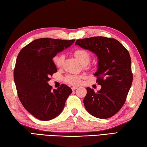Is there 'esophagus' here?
<instances>
[{
	"mask_svg": "<svg viewBox=\"0 0 147 147\" xmlns=\"http://www.w3.org/2000/svg\"><path fill=\"white\" fill-rule=\"evenodd\" d=\"M78 88V87H76V86H73L71 88V89H72V90L73 91H74V90H76V89Z\"/></svg>",
	"mask_w": 147,
	"mask_h": 147,
	"instance_id": "esophagus-1",
	"label": "esophagus"
}]
</instances>
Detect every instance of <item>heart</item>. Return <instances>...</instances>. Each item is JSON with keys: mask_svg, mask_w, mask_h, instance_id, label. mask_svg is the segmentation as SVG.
Instances as JSON below:
<instances>
[{"mask_svg": "<svg viewBox=\"0 0 147 147\" xmlns=\"http://www.w3.org/2000/svg\"><path fill=\"white\" fill-rule=\"evenodd\" d=\"M73 55L75 58L78 59V61L82 65L85 67H88V63L91 60V54L86 49H77L74 51ZM64 59V56L62 54L60 55H57L54 56L53 61V63L55 65L56 67H60L63 63ZM83 78L82 75H78V74H70L65 77L64 81L65 82L70 84L73 86H78L81 83L82 79Z\"/></svg>", "mask_w": 147, "mask_h": 147, "instance_id": "b5f03b06", "label": "heart"}]
</instances>
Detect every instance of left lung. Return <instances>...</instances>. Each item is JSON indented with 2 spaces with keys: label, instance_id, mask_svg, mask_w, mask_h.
I'll use <instances>...</instances> for the list:
<instances>
[{
  "label": "left lung",
  "instance_id": "left-lung-1",
  "mask_svg": "<svg viewBox=\"0 0 147 147\" xmlns=\"http://www.w3.org/2000/svg\"><path fill=\"white\" fill-rule=\"evenodd\" d=\"M75 45L93 52L98 58L94 76L102 88L97 92L87 88L85 108L95 117H111L124 105L132 84L130 54L117 39L102 36L77 39Z\"/></svg>",
  "mask_w": 147,
  "mask_h": 147
}]
</instances>
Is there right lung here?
<instances>
[{
  "mask_svg": "<svg viewBox=\"0 0 147 147\" xmlns=\"http://www.w3.org/2000/svg\"><path fill=\"white\" fill-rule=\"evenodd\" d=\"M74 41L38 39L23 47L17 56L13 78L18 97L24 108L39 120L49 121L58 116L72 93L65 84L53 90L48 81L57 72L53 58Z\"/></svg>",
  "mask_w": 147,
  "mask_h": 147,
  "instance_id": "right-lung-1",
  "label": "right lung"
}]
</instances>
